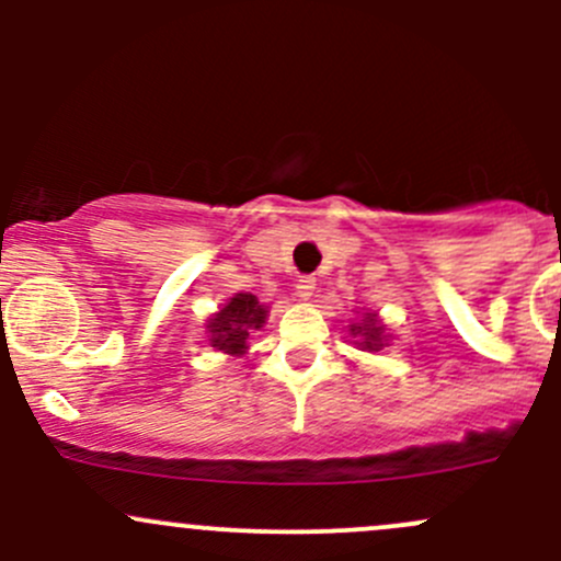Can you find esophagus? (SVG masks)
Here are the masks:
<instances>
[{
  "instance_id": "esophagus-1",
  "label": "esophagus",
  "mask_w": 561,
  "mask_h": 561,
  "mask_svg": "<svg viewBox=\"0 0 561 561\" xmlns=\"http://www.w3.org/2000/svg\"><path fill=\"white\" fill-rule=\"evenodd\" d=\"M314 287H317L314 276H301V279L296 282L298 298H312L314 296Z\"/></svg>"
}]
</instances>
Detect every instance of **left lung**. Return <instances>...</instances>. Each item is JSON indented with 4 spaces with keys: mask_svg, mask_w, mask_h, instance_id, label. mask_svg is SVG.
Returning <instances> with one entry per match:
<instances>
[{
    "mask_svg": "<svg viewBox=\"0 0 561 561\" xmlns=\"http://www.w3.org/2000/svg\"><path fill=\"white\" fill-rule=\"evenodd\" d=\"M353 333H360V336H364V342H360L364 344V350H380L382 342H386V339H382V328L375 314L366 317L360 325H353Z\"/></svg>",
    "mask_w": 561,
    "mask_h": 561,
    "instance_id": "left-lung-1",
    "label": "left lung"
}]
</instances>
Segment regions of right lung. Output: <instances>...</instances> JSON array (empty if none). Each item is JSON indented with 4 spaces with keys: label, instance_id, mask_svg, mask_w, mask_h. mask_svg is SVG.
Instances as JSON below:
<instances>
[{
    "label": "right lung",
    "instance_id": "right-lung-1",
    "mask_svg": "<svg viewBox=\"0 0 561 561\" xmlns=\"http://www.w3.org/2000/svg\"><path fill=\"white\" fill-rule=\"evenodd\" d=\"M265 322V309L252 293H239L230 298L217 314L208 320L211 331V347L222 350L228 355H241L247 350V339L252 328Z\"/></svg>",
    "mask_w": 561,
    "mask_h": 561
}]
</instances>
